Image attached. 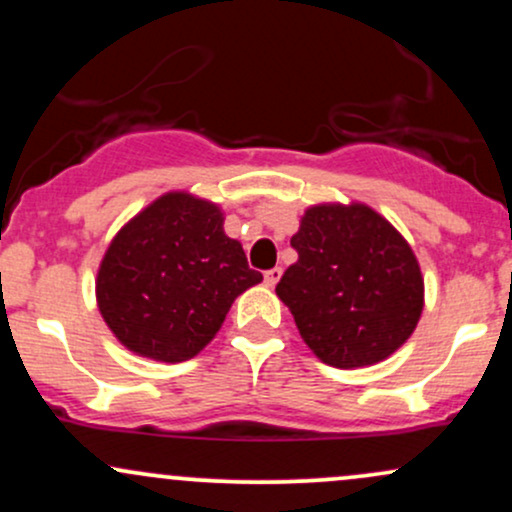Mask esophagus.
Wrapping results in <instances>:
<instances>
[{
    "instance_id": "obj_1",
    "label": "esophagus",
    "mask_w": 512,
    "mask_h": 512,
    "mask_svg": "<svg viewBox=\"0 0 512 512\" xmlns=\"http://www.w3.org/2000/svg\"><path fill=\"white\" fill-rule=\"evenodd\" d=\"M279 279H281V267H274L269 269V272H264V284H267L269 289H274V286L279 284Z\"/></svg>"
}]
</instances>
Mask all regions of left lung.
<instances>
[{
    "mask_svg": "<svg viewBox=\"0 0 512 512\" xmlns=\"http://www.w3.org/2000/svg\"><path fill=\"white\" fill-rule=\"evenodd\" d=\"M298 262L276 284L298 332L322 363L385 361L424 313V274L407 238L363 202L305 209L291 238Z\"/></svg>",
    "mask_w": 512,
    "mask_h": 512,
    "instance_id": "8db88e82",
    "label": "left lung"
}]
</instances>
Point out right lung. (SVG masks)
Segmentation results:
<instances>
[{"mask_svg":"<svg viewBox=\"0 0 512 512\" xmlns=\"http://www.w3.org/2000/svg\"><path fill=\"white\" fill-rule=\"evenodd\" d=\"M216 202L173 190L134 214L110 240L96 303L115 339L161 363L195 358L240 293L260 284L243 245L223 231Z\"/></svg>","mask_w":512,"mask_h":512,"instance_id":"1","label":"right lung"}]
</instances>
